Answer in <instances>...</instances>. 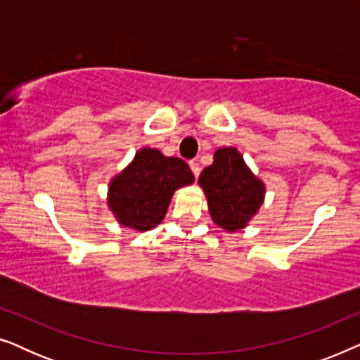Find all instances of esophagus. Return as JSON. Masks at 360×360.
<instances>
[{
    "mask_svg": "<svg viewBox=\"0 0 360 360\" xmlns=\"http://www.w3.org/2000/svg\"><path fill=\"white\" fill-rule=\"evenodd\" d=\"M190 169H191V172H193V175L196 176V179H198V175H200V164L196 160H191L190 162Z\"/></svg>",
    "mask_w": 360,
    "mask_h": 360,
    "instance_id": "obj_1",
    "label": "esophagus"
}]
</instances>
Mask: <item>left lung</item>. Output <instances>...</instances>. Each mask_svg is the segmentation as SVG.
Here are the masks:
<instances>
[{"instance_id":"1","label":"left lung","mask_w":360,"mask_h":360,"mask_svg":"<svg viewBox=\"0 0 360 360\" xmlns=\"http://www.w3.org/2000/svg\"><path fill=\"white\" fill-rule=\"evenodd\" d=\"M198 184L208 200L211 218L229 233L243 229L264 203V184L234 147L214 152L213 164L201 172Z\"/></svg>"}]
</instances>
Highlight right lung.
<instances>
[{
    "mask_svg": "<svg viewBox=\"0 0 360 360\" xmlns=\"http://www.w3.org/2000/svg\"><path fill=\"white\" fill-rule=\"evenodd\" d=\"M193 181L195 176L186 162L144 147L111 180L108 206L120 224L149 231L164 219L174 191Z\"/></svg>",
    "mask_w": 360,
    "mask_h": 360,
    "instance_id": "right-lung-1",
    "label": "right lung"
}]
</instances>
